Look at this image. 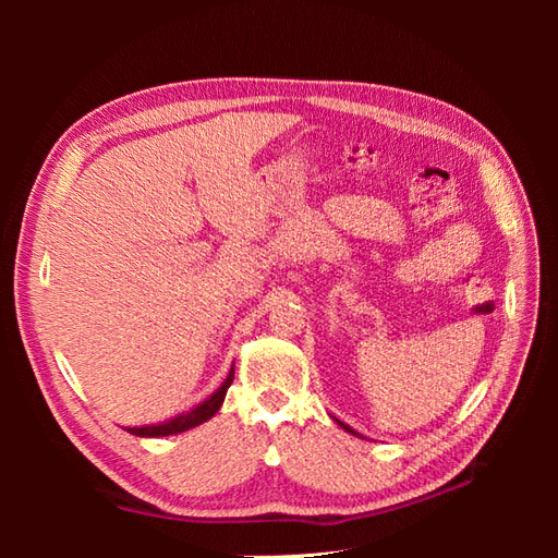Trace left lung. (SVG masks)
Returning a JSON list of instances; mask_svg holds the SVG:
<instances>
[{"label": "left lung", "mask_w": 558, "mask_h": 558, "mask_svg": "<svg viewBox=\"0 0 558 558\" xmlns=\"http://www.w3.org/2000/svg\"><path fill=\"white\" fill-rule=\"evenodd\" d=\"M338 424H340V426H342V429H345V432H350V434H354V432H352V429H350V426H348V424H342V422H338Z\"/></svg>", "instance_id": "1"}]
</instances>
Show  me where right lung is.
I'll list each match as a JSON object with an SVG mask.
<instances>
[{
    "mask_svg": "<svg viewBox=\"0 0 558 558\" xmlns=\"http://www.w3.org/2000/svg\"><path fill=\"white\" fill-rule=\"evenodd\" d=\"M234 378V366L230 369L228 378H225L222 386L213 393L208 400L201 402V405H196L194 410L189 412H182L177 414V417L168 420V422H160V424H148V426H129V434H136V436H170V434H180V432H186V429H194V426L204 424L206 420H210L213 414H216L222 405L225 400V393H228V388L232 384Z\"/></svg>",
    "mask_w": 558,
    "mask_h": 558,
    "instance_id": "add662e5",
    "label": "right lung"
}]
</instances>
